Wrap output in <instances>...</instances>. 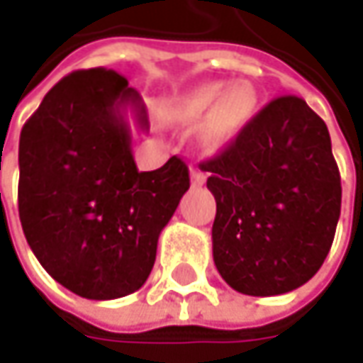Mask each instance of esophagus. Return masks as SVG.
Masks as SVG:
<instances>
[{
	"label": "esophagus",
	"instance_id": "obj_1",
	"mask_svg": "<svg viewBox=\"0 0 363 363\" xmlns=\"http://www.w3.org/2000/svg\"><path fill=\"white\" fill-rule=\"evenodd\" d=\"M189 179H191V186L194 188H200V186H203V182H206V174H203L200 167L191 165L189 167Z\"/></svg>",
	"mask_w": 363,
	"mask_h": 363
}]
</instances>
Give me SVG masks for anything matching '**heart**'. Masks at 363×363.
Instances as JSON below:
<instances>
[{
  "label": "heart",
  "mask_w": 363,
  "mask_h": 363,
  "mask_svg": "<svg viewBox=\"0 0 363 363\" xmlns=\"http://www.w3.org/2000/svg\"><path fill=\"white\" fill-rule=\"evenodd\" d=\"M257 103V89L250 80H236L228 86L224 80H212L182 94L172 106V117L196 123L208 115L203 123V143L216 149L242 131L252 119Z\"/></svg>",
  "instance_id": "heart-1"
}]
</instances>
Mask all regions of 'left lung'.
I'll use <instances>...</instances> for the list:
<instances>
[{"label": "left lung", "instance_id": "8db88e82", "mask_svg": "<svg viewBox=\"0 0 363 363\" xmlns=\"http://www.w3.org/2000/svg\"><path fill=\"white\" fill-rule=\"evenodd\" d=\"M200 167L216 200L214 264L234 291L283 295L321 269L342 212V179L328 125L303 99L271 101Z\"/></svg>", "mask_w": 363, "mask_h": 363}]
</instances>
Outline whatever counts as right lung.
I'll return each instance as SVG.
<instances>
[{
	"mask_svg": "<svg viewBox=\"0 0 363 363\" xmlns=\"http://www.w3.org/2000/svg\"><path fill=\"white\" fill-rule=\"evenodd\" d=\"M129 111L149 131L127 78L78 70L44 96L20 135L26 240L50 277L84 299H119L145 285L161 230L189 188L188 165L175 155L160 169H137Z\"/></svg>",
	"mask_w": 363,
	"mask_h": 363,
	"instance_id": "1",
	"label": "right lung"
}]
</instances>
